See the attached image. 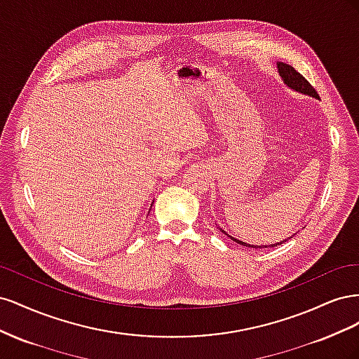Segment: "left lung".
Wrapping results in <instances>:
<instances>
[{
	"label": "left lung",
	"mask_w": 359,
	"mask_h": 359,
	"mask_svg": "<svg viewBox=\"0 0 359 359\" xmlns=\"http://www.w3.org/2000/svg\"><path fill=\"white\" fill-rule=\"evenodd\" d=\"M277 69H278V74L281 76V79H283V82L289 86V88H292L293 91H298V93H302V94H307L310 97H316V99H319V94L316 93V90L313 88V86L310 85V82L304 78V76L301 73H298L295 69H293L292 66H289V64H285V62H277ZM224 232V231H222ZM226 233V232H224ZM227 235V233H226ZM231 238L232 241L241 244V245H245L247 248H268V247H277L280 244L286 243L287 240L285 241H280V243H276V244H271V245H252V244H247V243H243L240 240H236V238L227 235ZM292 238V236H290Z\"/></svg>",
	"instance_id": "8db88e82"
}]
</instances>
